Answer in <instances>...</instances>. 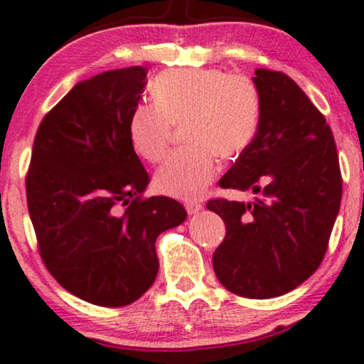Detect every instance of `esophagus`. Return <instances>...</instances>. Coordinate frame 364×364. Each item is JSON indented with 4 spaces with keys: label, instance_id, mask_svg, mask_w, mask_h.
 Wrapping results in <instances>:
<instances>
[{
    "label": "esophagus",
    "instance_id": "esophagus-1",
    "mask_svg": "<svg viewBox=\"0 0 364 364\" xmlns=\"http://www.w3.org/2000/svg\"><path fill=\"white\" fill-rule=\"evenodd\" d=\"M186 211L190 215H195V213H198V211H201L203 210V205L200 203V201H186Z\"/></svg>",
    "mask_w": 364,
    "mask_h": 364
}]
</instances>
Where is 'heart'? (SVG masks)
<instances>
[{
	"instance_id": "heart-1",
	"label": "heart",
	"mask_w": 364,
	"mask_h": 364,
	"mask_svg": "<svg viewBox=\"0 0 364 364\" xmlns=\"http://www.w3.org/2000/svg\"><path fill=\"white\" fill-rule=\"evenodd\" d=\"M154 104H139L127 122L132 149L149 163L166 156L173 126L186 122L193 149L174 153L158 169L154 185L163 195L196 200L213 181L220 158H235L248 148L259 124L260 100L245 75L220 68H179L156 77Z\"/></svg>"
}]
</instances>
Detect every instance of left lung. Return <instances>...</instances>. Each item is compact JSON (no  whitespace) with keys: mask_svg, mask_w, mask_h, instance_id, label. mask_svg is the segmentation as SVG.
I'll return each mask as SVG.
<instances>
[{"mask_svg":"<svg viewBox=\"0 0 364 364\" xmlns=\"http://www.w3.org/2000/svg\"><path fill=\"white\" fill-rule=\"evenodd\" d=\"M257 134L220 186L254 191L255 201L210 200L223 218L225 240L213 269L225 289L248 299L291 292L324 259L339 213L343 179L323 114L282 72L257 68Z\"/></svg>","mask_w":364,"mask_h":364,"instance_id":"left-lung-1","label":"left lung"}]
</instances>
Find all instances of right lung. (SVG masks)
Masks as SVG:
<instances>
[{
    "mask_svg": "<svg viewBox=\"0 0 364 364\" xmlns=\"http://www.w3.org/2000/svg\"><path fill=\"white\" fill-rule=\"evenodd\" d=\"M127 67L82 80L36 131L26 200L48 272L82 301L122 307L153 285L156 238L186 220L176 200L141 193L149 185L127 122L148 84Z\"/></svg>",
    "mask_w": 364,
    "mask_h": 364,
    "instance_id": "1",
    "label": "right lung"
}]
</instances>
